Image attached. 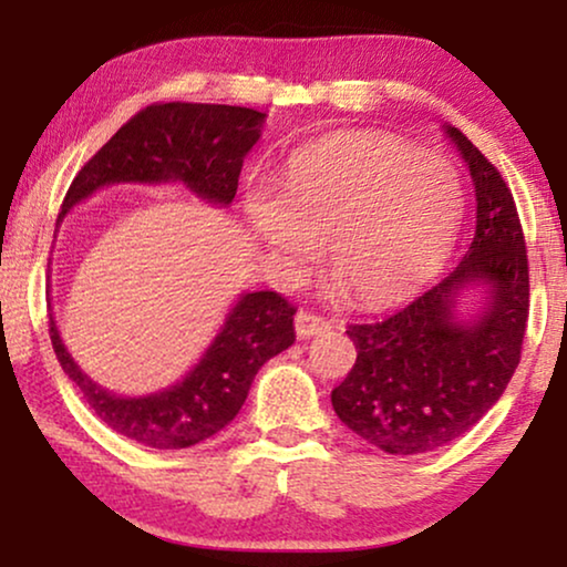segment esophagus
Returning a JSON list of instances; mask_svg holds the SVG:
<instances>
[{
  "mask_svg": "<svg viewBox=\"0 0 567 567\" xmlns=\"http://www.w3.org/2000/svg\"><path fill=\"white\" fill-rule=\"evenodd\" d=\"M293 328H297L299 338H312V336H320V332H328L332 328V322L328 317L299 309L297 317H293Z\"/></svg>",
  "mask_w": 567,
  "mask_h": 567,
  "instance_id": "1",
  "label": "esophagus"
}]
</instances>
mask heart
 Listing matches in <instances>:
<instances>
[{
  "label": "heart",
  "instance_id": "obj_1",
  "mask_svg": "<svg viewBox=\"0 0 567 567\" xmlns=\"http://www.w3.org/2000/svg\"><path fill=\"white\" fill-rule=\"evenodd\" d=\"M456 169L382 136H348L293 157L281 196L247 193L255 235L286 260L324 239L343 289L367 305L405 297L439 266L460 219Z\"/></svg>",
  "mask_w": 567,
  "mask_h": 567
}]
</instances>
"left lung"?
<instances>
[{
	"label": "left lung",
	"instance_id": "left-lung-1",
	"mask_svg": "<svg viewBox=\"0 0 567 567\" xmlns=\"http://www.w3.org/2000/svg\"><path fill=\"white\" fill-rule=\"evenodd\" d=\"M470 165L477 221L452 274L382 322L348 324L355 363L332 390L340 421L386 454H425L464 436L501 400L522 361L529 320L524 229L491 159L449 126ZM483 282L488 307L475 323L453 320L455 293Z\"/></svg>",
	"mask_w": 567,
	"mask_h": 567
}]
</instances>
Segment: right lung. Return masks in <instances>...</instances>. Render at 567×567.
<instances>
[{
	"instance_id": "obj_1",
	"label": "right lung",
	"mask_w": 567,
	"mask_h": 567,
	"mask_svg": "<svg viewBox=\"0 0 567 567\" xmlns=\"http://www.w3.org/2000/svg\"><path fill=\"white\" fill-rule=\"evenodd\" d=\"M266 115L252 107L208 103H154L115 131L69 185L59 221L72 206L111 183L183 181L208 204L229 206L245 154L260 138ZM293 315L276 291L239 297L204 359L165 392L118 398L97 386L61 343L49 317L61 369L80 386L95 415L115 433L152 449H188L235 421L258 369L293 343Z\"/></svg>"
}]
</instances>
